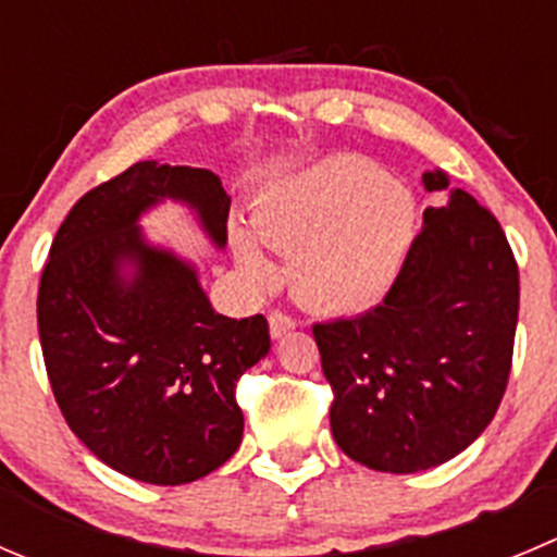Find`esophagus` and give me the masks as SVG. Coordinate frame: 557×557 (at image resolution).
I'll return each mask as SVG.
<instances>
[{
  "mask_svg": "<svg viewBox=\"0 0 557 557\" xmlns=\"http://www.w3.org/2000/svg\"><path fill=\"white\" fill-rule=\"evenodd\" d=\"M294 326H296V318L288 315V312L283 310L269 312V332H272V337H283V334H288Z\"/></svg>",
  "mask_w": 557,
  "mask_h": 557,
  "instance_id": "esophagus-1",
  "label": "esophagus"
}]
</instances>
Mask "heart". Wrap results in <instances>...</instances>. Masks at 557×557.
I'll return each instance as SVG.
<instances>
[{"instance_id": "heart-1", "label": "heart", "mask_w": 557, "mask_h": 557, "mask_svg": "<svg viewBox=\"0 0 557 557\" xmlns=\"http://www.w3.org/2000/svg\"><path fill=\"white\" fill-rule=\"evenodd\" d=\"M263 245L290 261V285L321 312H364L397 283L416 236V201L375 163L337 154L269 190L252 214ZM236 261L256 283L277 267L247 231L231 236Z\"/></svg>"}]
</instances>
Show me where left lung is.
I'll return each instance as SVG.
<instances>
[{
  "label": "left lung",
  "instance_id": "left-lung-1",
  "mask_svg": "<svg viewBox=\"0 0 557 557\" xmlns=\"http://www.w3.org/2000/svg\"><path fill=\"white\" fill-rule=\"evenodd\" d=\"M446 185L424 174L430 193ZM517 310L520 269L495 214L466 190L430 207L386 299L312 326L339 449L383 473L468 449L504 399Z\"/></svg>",
  "mask_w": 557,
  "mask_h": 557
}]
</instances>
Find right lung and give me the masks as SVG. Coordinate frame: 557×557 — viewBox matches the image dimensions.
<instances>
[{
	"label": "right lung",
	"mask_w": 557,
	"mask_h": 557,
	"mask_svg": "<svg viewBox=\"0 0 557 557\" xmlns=\"http://www.w3.org/2000/svg\"><path fill=\"white\" fill-rule=\"evenodd\" d=\"M182 198L218 245L231 198L207 169L133 163L73 203L48 250L37 332L64 422L113 471L147 484H187L242 444L236 383L269 354L263 315L212 310L196 272L144 245L138 214ZM135 260L129 284L117 263Z\"/></svg>",
	"instance_id": "right-lung-1"
}]
</instances>
